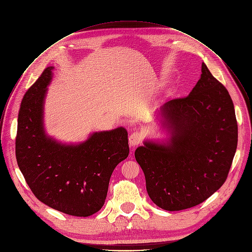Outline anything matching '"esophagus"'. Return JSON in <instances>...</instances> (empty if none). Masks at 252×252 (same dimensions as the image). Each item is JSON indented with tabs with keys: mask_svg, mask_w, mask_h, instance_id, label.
I'll return each instance as SVG.
<instances>
[{
	"mask_svg": "<svg viewBox=\"0 0 252 252\" xmlns=\"http://www.w3.org/2000/svg\"><path fill=\"white\" fill-rule=\"evenodd\" d=\"M142 134L139 132V131H136V132H133L130 136H129V144L131 147H135L137 145H139L142 141Z\"/></svg>",
	"mask_w": 252,
	"mask_h": 252,
	"instance_id": "esophagus-1",
	"label": "esophagus"
}]
</instances>
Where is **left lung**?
<instances>
[{
	"label": "left lung",
	"instance_id": "left-lung-1",
	"mask_svg": "<svg viewBox=\"0 0 252 252\" xmlns=\"http://www.w3.org/2000/svg\"><path fill=\"white\" fill-rule=\"evenodd\" d=\"M166 143L135 151L150 198L175 212L202 204L225 182L237 147V122L226 88L205 63L190 93L161 108Z\"/></svg>",
	"mask_w": 252,
	"mask_h": 252
}]
</instances>
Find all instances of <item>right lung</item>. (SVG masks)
<instances>
[{"mask_svg": "<svg viewBox=\"0 0 252 252\" xmlns=\"http://www.w3.org/2000/svg\"><path fill=\"white\" fill-rule=\"evenodd\" d=\"M53 66L26 92L18 117L16 157L32 193L41 203L74 217H89L105 203L110 177L129 155L128 133L119 127L95 132L79 144L45 135L43 103Z\"/></svg>", "mask_w": 252, "mask_h": 252, "instance_id": "1", "label": "right lung"}]
</instances>
